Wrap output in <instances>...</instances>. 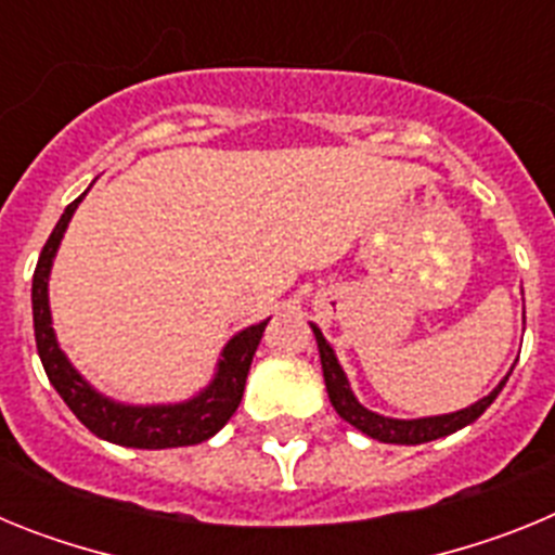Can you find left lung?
<instances>
[{
	"mask_svg": "<svg viewBox=\"0 0 555 555\" xmlns=\"http://www.w3.org/2000/svg\"><path fill=\"white\" fill-rule=\"evenodd\" d=\"M313 327V336H317V347H320V361H322V375H325L327 397H331L336 414L350 423L352 428H358L361 434L372 436L377 442L386 444H423L434 442V439H442V436L455 434V430L467 428L469 423H475L489 405L494 403V397L500 395V389L506 386L508 375L489 391L483 400L473 403L469 409H461L455 414H442V416H423V420H391V416L375 414V411L364 409L358 403L356 395L350 389V380H347L345 370L338 364L336 352L327 345V338L322 336V331L317 325Z\"/></svg>",
	"mask_w": 555,
	"mask_h": 555,
	"instance_id": "obj_1",
	"label": "left lung"
}]
</instances>
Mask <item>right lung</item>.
Masks as SVG:
<instances>
[{"instance_id": "add662e5", "label": "right lung", "mask_w": 555, "mask_h": 555, "mask_svg": "<svg viewBox=\"0 0 555 555\" xmlns=\"http://www.w3.org/2000/svg\"><path fill=\"white\" fill-rule=\"evenodd\" d=\"M86 194H80L75 203L63 210L61 222L55 224L52 235L43 244L36 274H33V325H36L38 356H41L49 384L55 386L57 395L63 397V403L75 411L77 420L105 442L139 450L185 448V444L205 442V439H210V436L224 428V423L242 403L249 364H253L255 350L261 345L263 327H267L269 320L235 333L224 345L214 380L185 403L127 405L100 395L75 366L68 364L66 352L57 347L55 331H52V313H49L52 261H55V253L61 247L68 222H72V214H75Z\"/></svg>"}]
</instances>
